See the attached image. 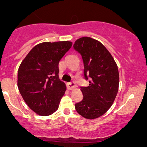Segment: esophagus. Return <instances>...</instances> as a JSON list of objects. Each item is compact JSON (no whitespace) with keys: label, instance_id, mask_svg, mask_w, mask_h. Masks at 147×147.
<instances>
[{"label":"esophagus","instance_id":"1","mask_svg":"<svg viewBox=\"0 0 147 147\" xmlns=\"http://www.w3.org/2000/svg\"><path fill=\"white\" fill-rule=\"evenodd\" d=\"M75 87H76L75 83L73 80H72L70 82H68L67 84V87L68 90H73V89L75 88Z\"/></svg>","mask_w":147,"mask_h":147}]
</instances>
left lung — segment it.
<instances>
[{"label":"left lung","instance_id":"left-lung-1","mask_svg":"<svg viewBox=\"0 0 147 147\" xmlns=\"http://www.w3.org/2000/svg\"><path fill=\"white\" fill-rule=\"evenodd\" d=\"M73 47L82 55L84 76L90 83L88 87H80L83 99L75 104V109L86 119H96L111 107L117 94V65L106 47L93 38H80Z\"/></svg>","mask_w":147,"mask_h":147}]
</instances>
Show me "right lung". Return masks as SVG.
I'll return each instance as SVG.
<instances>
[{
    "label": "right lung",
    "mask_w": 147,
    "mask_h": 147,
    "mask_svg": "<svg viewBox=\"0 0 147 147\" xmlns=\"http://www.w3.org/2000/svg\"><path fill=\"white\" fill-rule=\"evenodd\" d=\"M72 45L69 41L38 44L19 67V92L28 106L38 115L48 116L58 109L66 90L65 84L59 79L58 64Z\"/></svg>",
    "instance_id": "add662e5"
}]
</instances>
